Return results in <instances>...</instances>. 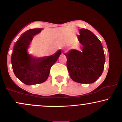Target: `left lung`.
Masks as SVG:
<instances>
[{
    "mask_svg": "<svg viewBox=\"0 0 122 122\" xmlns=\"http://www.w3.org/2000/svg\"><path fill=\"white\" fill-rule=\"evenodd\" d=\"M77 38L81 51L72 49L65 53L66 66L74 81L91 84L96 81L104 69L105 56L100 41L88 29H81Z\"/></svg>",
    "mask_w": 122,
    "mask_h": 122,
    "instance_id": "1",
    "label": "left lung"
}]
</instances>
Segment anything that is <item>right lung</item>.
<instances>
[{
  "mask_svg": "<svg viewBox=\"0 0 122 122\" xmlns=\"http://www.w3.org/2000/svg\"><path fill=\"white\" fill-rule=\"evenodd\" d=\"M42 29L26 31L15 43L11 56V64L16 77L26 85H34L45 81L52 65L61 55V50L50 56L35 57L27 52L33 37Z\"/></svg>",
  "mask_w": 122,
  "mask_h": 122,
  "instance_id": "right-lung-1",
  "label": "right lung"
}]
</instances>
